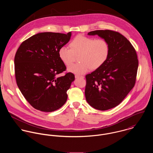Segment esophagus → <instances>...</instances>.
<instances>
[{"label":"esophagus","mask_w":153,"mask_h":153,"mask_svg":"<svg viewBox=\"0 0 153 153\" xmlns=\"http://www.w3.org/2000/svg\"><path fill=\"white\" fill-rule=\"evenodd\" d=\"M75 76L76 78H83V77H84L83 76H81V75H75Z\"/></svg>","instance_id":"1"}]
</instances>
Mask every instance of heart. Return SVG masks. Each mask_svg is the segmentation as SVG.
<instances>
[{
    "mask_svg": "<svg viewBox=\"0 0 153 153\" xmlns=\"http://www.w3.org/2000/svg\"><path fill=\"white\" fill-rule=\"evenodd\" d=\"M70 48L61 46L58 56L66 66L72 64L75 55H78V63L68 68V71L75 74H84L91 69H97L103 65L109 56L110 46L102 38H95L84 35L75 36L69 44Z\"/></svg>",
    "mask_w": 153,
    "mask_h": 153,
    "instance_id": "1",
    "label": "heart"
}]
</instances>
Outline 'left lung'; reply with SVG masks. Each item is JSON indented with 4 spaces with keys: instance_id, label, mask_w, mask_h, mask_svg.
Listing matches in <instances>:
<instances>
[{
    "instance_id": "8db88e82",
    "label": "left lung",
    "mask_w": 153,
    "mask_h": 153,
    "mask_svg": "<svg viewBox=\"0 0 153 153\" xmlns=\"http://www.w3.org/2000/svg\"><path fill=\"white\" fill-rule=\"evenodd\" d=\"M88 34L98 35L110 46L105 63L85 76L88 103L95 109L105 111L119 105L134 87L138 59L132 44L119 32L97 30Z\"/></svg>"
}]
</instances>
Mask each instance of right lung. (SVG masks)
I'll return each mask as SVG.
<instances>
[{
  "label": "right lung",
  "mask_w": 153,
  "mask_h": 153,
  "mask_svg": "<svg viewBox=\"0 0 153 153\" xmlns=\"http://www.w3.org/2000/svg\"><path fill=\"white\" fill-rule=\"evenodd\" d=\"M71 36L55 32H42L24 41L14 59L16 84L22 95L34 108L52 112L62 107L67 100V91L75 75L66 72V66L58 56L59 49Z\"/></svg>",
  "instance_id": "1"
}]
</instances>
